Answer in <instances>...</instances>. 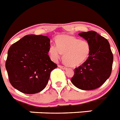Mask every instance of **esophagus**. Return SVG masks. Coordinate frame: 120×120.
<instances>
[{"label":"esophagus","mask_w":120,"mask_h":120,"mask_svg":"<svg viewBox=\"0 0 120 120\" xmlns=\"http://www.w3.org/2000/svg\"><path fill=\"white\" fill-rule=\"evenodd\" d=\"M59 67H60V68L62 69H66V67H64V66H61V65H59Z\"/></svg>","instance_id":"esophagus-1"}]
</instances>
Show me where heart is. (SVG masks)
Here are the masks:
<instances>
[{
	"mask_svg": "<svg viewBox=\"0 0 120 120\" xmlns=\"http://www.w3.org/2000/svg\"><path fill=\"white\" fill-rule=\"evenodd\" d=\"M49 53L54 61L58 60L62 53L65 64L70 67H77L88 59L90 46L86 40H80L71 35H59L56 38V45L49 46Z\"/></svg>",
	"mask_w": 120,
	"mask_h": 120,
	"instance_id": "1",
	"label": "heart"
}]
</instances>
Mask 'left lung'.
<instances>
[{
  "instance_id": "left-lung-1",
  "label": "left lung",
  "mask_w": 120,
  "mask_h": 120,
  "mask_svg": "<svg viewBox=\"0 0 120 120\" xmlns=\"http://www.w3.org/2000/svg\"><path fill=\"white\" fill-rule=\"evenodd\" d=\"M79 35L89 43L90 53L86 61L75 69L71 82L80 90H94L110 76L113 56L109 42L96 32L91 30Z\"/></svg>"
}]
</instances>
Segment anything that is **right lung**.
Segmentation results:
<instances>
[{
    "label": "right lung",
    "instance_id": "1",
    "mask_svg": "<svg viewBox=\"0 0 120 120\" xmlns=\"http://www.w3.org/2000/svg\"><path fill=\"white\" fill-rule=\"evenodd\" d=\"M49 46L47 36L27 35L10 47L5 67L13 87L26 94L46 87L50 73L58 67L48 56Z\"/></svg>",
    "mask_w": 120,
    "mask_h": 120
}]
</instances>
